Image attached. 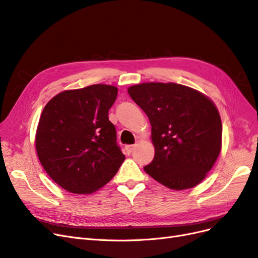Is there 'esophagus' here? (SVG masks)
<instances>
[{
	"instance_id": "1",
	"label": "esophagus",
	"mask_w": 258,
	"mask_h": 258,
	"mask_svg": "<svg viewBox=\"0 0 258 258\" xmlns=\"http://www.w3.org/2000/svg\"><path fill=\"white\" fill-rule=\"evenodd\" d=\"M126 152H127V154H131L132 153V151H134V148H135V145H126Z\"/></svg>"
}]
</instances>
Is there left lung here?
Returning a JSON list of instances; mask_svg holds the SVG:
<instances>
[{
	"mask_svg": "<svg viewBox=\"0 0 258 258\" xmlns=\"http://www.w3.org/2000/svg\"><path fill=\"white\" fill-rule=\"evenodd\" d=\"M152 126L155 147L145 172L174 190L204 181L222 148V120L213 101L175 83H142L128 88Z\"/></svg>",
	"mask_w": 258,
	"mask_h": 258,
	"instance_id": "left-lung-1",
	"label": "left lung"
}]
</instances>
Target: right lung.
Listing matches in <instances>:
<instances>
[{
    "label": "right lung",
    "mask_w": 258,
    "mask_h": 258,
    "mask_svg": "<svg viewBox=\"0 0 258 258\" xmlns=\"http://www.w3.org/2000/svg\"><path fill=\"white\" fill-rule=\"evenodd\" d=\"M118 89L96 84L64 90L45 105L35 135L37 157L62 188L95 192L110 182L124 160L108 120Z\"/></svg>",
    "instance_id": "add662e5"
}]
</instances>
